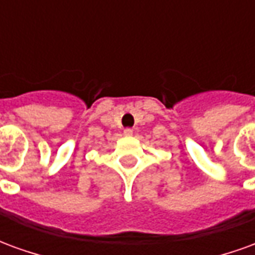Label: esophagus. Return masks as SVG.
Returning <instances> with one entry per match:
<instances>
[{"mask_svg": "<svg viewBox=\"0 0 255 255\" xmlns=\"http://www.w3.org/2000/svg\"><path fill=\"white\" fill-rule=\"evenodd\" d=\"M132 132V128H126V129H124V135H126V136H131Z\"/></svg>", "mask_w": 255, "mask_h": 255, "instance_id": "34e87169", "label": "esophagus"}]
</instances>
